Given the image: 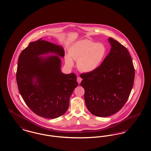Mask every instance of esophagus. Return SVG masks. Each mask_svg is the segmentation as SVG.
Wrapping results in <instances>:
<instances>
[{
  "mask_svg": "<svg viewBox=\"0 0 151 151\" xmlns=\"http://www.w3.org/2000/svg\"><path fill=\"white\" fill-rule=\"evenodd\" d=\"M81 80H82V79H81L80 77H78V78H77V81H78V83L79 84H80V83H81Z\"/></svg>",
  "mask_w": 151,
  "mask_h": 151,
  "instance_id": "esophagus-1",
  "label": "esophagus"
}]
</instances>
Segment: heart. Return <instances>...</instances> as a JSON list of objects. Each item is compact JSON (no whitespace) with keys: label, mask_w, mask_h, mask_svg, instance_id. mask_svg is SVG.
Wrapping results in <instances>:
<instances>
[{"label":"heart","mask_w":151,"mask_h":151,"mask_svg":"<svg viewBox=\"0 0 151 151\" xmlns=\"http://www.w3.org/2000/svg\"><path fill=\"white\" fill-rule=\"evenodd\" d=\"M107 49L102 43H96L89 40H81L73 43L69 50V55L65 61L68 66L73 65V59L78 61L80 71L93 72L102 63L106 56Z\"/></svg>","instance_id":"heart-1"}]
</instances>
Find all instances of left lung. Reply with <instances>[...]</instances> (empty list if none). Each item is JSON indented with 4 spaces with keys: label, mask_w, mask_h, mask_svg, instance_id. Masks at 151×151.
I'll use <instances>...</instances> for the list:
<instances>
[{
    "label": "left lung",
    "mask_w": 151,
    "mask_h": 151,
    "mask_svg": "<svg viewBox=\"0 0 151 151\" xmlns=\"http://www.w3.org/2000/svg\"><path fill=\"white\" fill-rule=\"evenodd\" d=\"M111 49L93 72L81 73L86 108L93 115L106 117L120 110L134 86L135 69L127 48L109 38Z\"/></svg>",
    "instance_id": "left-lung-1"
}]
</instances>
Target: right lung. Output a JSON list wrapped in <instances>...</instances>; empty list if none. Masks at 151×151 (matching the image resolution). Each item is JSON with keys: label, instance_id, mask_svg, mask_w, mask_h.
Returning <instances> with one entry per match:
<instances>
[{"label": "right lung", "instance_id": "1", "mask_svg": "<svg viewBox=\"0 0 151 151\" xmlns=\"http://www.w3.org/2000/svg\"><path fill=\"white\" fill-rule=\"evenodd\" d=\"M49 53L65 56L62 46L42 38L29 43L19 57L16 81L23 100L33 112L54 119L66 112L78 83L74 73L61 72L58 56L39 57Z\"/></svg>", "mask_w": 151, "mask_h": 151}]
</instances>
